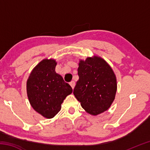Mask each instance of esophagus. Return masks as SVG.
<instances>
[{"instance_id":"obj_1","label":"esophagus","mask_w":150,"mask_h":150,"mask_svg":"<svg viewBox=\"0 0 150 150\" xmlns=\"http://www.w3.org/2000/svg\"><path fill=\"white\" fill-rule=\"evenodd\" d=\"M69 85H71V88L73 89V88H74V87H75V83L74 81H71V82L69 83Z\"/></svg>"}]
</instances>
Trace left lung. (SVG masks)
<instances>
[{
  "label": "left lung",
  "instance_id": "obj_1",
  "mask_svg": "<svg viewBox=\"0 0 150 150\" xmlns=\"http://www.w3.org/2000/svg\"><path fill=\"white\" fill-rule=\"evenodd\" d=\"M78 75L73 94L83 108L95 116L107 110L117 89L116 75L110 66L100 57H87L80 60Z\"/></svg>",
  "mask_w": 150,
  "mask_h": 150
}]
</instances>
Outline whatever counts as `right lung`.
I'll return each mask as SVG.
<instances>
[{
    "mask_svg": "<svg viewBox=\"0 0 150 150\" xmlns=\"http://www.w3.org/2000/svg\"><path fill=\"white\" fill-rule=\"evenodd\" d=\"M55 59H45L33 69L28 79L26 90L32 108L46 118L59 112L66 96L72 88L55 72Z\"/></svg>",
    "mask_w": 150,
    "mask_h": 150,
    "instance_id": "obj_1",
    "label": "right lung"
}]
</instances>
